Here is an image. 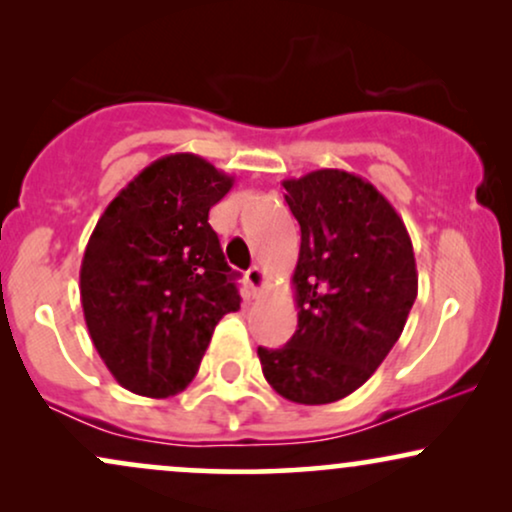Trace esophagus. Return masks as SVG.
<instances>
[{"label": "esophagus", "mask_w": 512, "mask_h": 512, "mask_svg": "<svg viewBox=\"0 0 512 512\" xmlns=\"http://www.w3.org/2000/svg\"><path fill=\"white\" fill-rule=\"evenodd\" d=\"M245 279H248L252 293H262L264 281H267V276H264V272H262L260 267H250L248 272H245Z\"/></svg>", "instance_id": "esophagus-1"}]
</instances>
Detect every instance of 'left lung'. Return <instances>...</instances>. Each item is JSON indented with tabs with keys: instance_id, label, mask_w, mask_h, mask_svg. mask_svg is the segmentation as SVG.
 I'll return each instance as SVG.
<instances>
[{
	"instance_id": "1",
	"label": "left lung",
	"mask_w": 512,
	"mask_h": 512,
	"mask_svg": "<svg viewBox=\"0 0 512 512\" xmlns=\"http://www.w3.org/2000/svg\"><path fill=\"white\" fill-rule=\"evenodd\" d=\"M283 188L300 224L298 329L286 346L257 355L279 396L336 403L372 377L403 334L417 298L415 252L403 219L365 178L319 169Z\"/></svg>"
}]
</instances>
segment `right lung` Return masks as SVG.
<instances>
[{"label":"right lung","mask_w":512,"mask_h":512,"mask_svg":"<svg viewBox=\"0 0 512 512\" xmlns=\"http://www.w3.org/2000/svg\"><path fill=\"white\" fill-rule=\"evenodd\" d=\"M233 178L176 152L109 202L80 264V303L97 353L123 389L169 398L193 381L214 326L240 307L209 209Z\"/></svg>","instance_id":"add662e5"}]
</instances>
